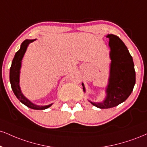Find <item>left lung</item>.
Here are the masks:
<instances>
[{"label":"left lung","instance_id":"left-lung-1","mask_svg":"<svg viewBox=\"0 0 147 147\" xmlns=\"http://www.w3.org/2000/svg\"><path fill=\"white\" fill-rule=\"evenodd\" d=\"M109 57L111 59L109 82L106 88V98L101 102H91L100 109L116 107L124 102L133 91L136 84V72L132 57L123 42L116 35L108 34ZM83 90L86 92L82 83Z\"/></svg>","mask_w":147,"mask_h":147}]
</instances>
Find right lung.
Listing matches in <instances>:
<instances>
[{"label": "right lung", "mask_w": 147, "mask_h": 147, "mask_svg": "<svg viewBox=\"0 0 147 147\" xmlns=\"http://www.w3.org/2000/svg\"><path fill=\"white\" fill-rule=\"evenodd\" d=\"M35 40H25L22 43V45L20 46V50L17 51L16 53L15 54V56H14L13 61H12L11 68H10L9 80L10 83H11L12 90H13L14 94L16 95V96L18 98V100L22 103L31 109L42 110V109H46L49 108V107L52 105V104L44 106L37 105L35 104H33V102H31L23 95L22 92H21L20 85H19V82H20V70L23 56L25 53L26 49H27V47L29 46V44L35 41Z\"/></svg>", "instance_id": "obj_1"}]
</instances>
